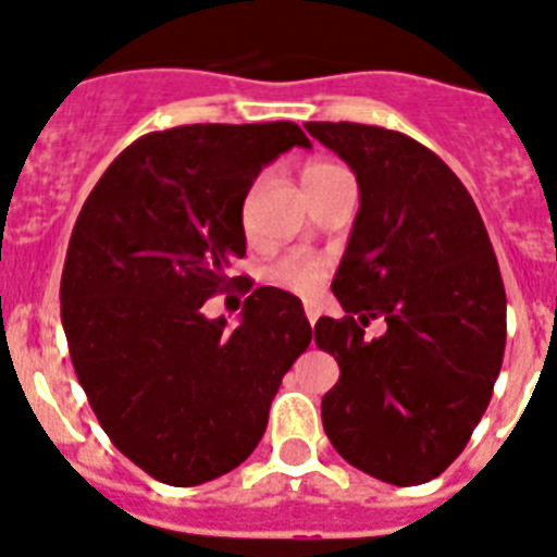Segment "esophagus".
Listing matches in <instances>:
<instances>
[{"label":"esophagus","mask_w":557,"mask_h":557,"mask_svg":"<svg viewBox=\"0 0 557 557\" xmlns=\"http://www.w3.org/2000/svg\"><path fill=\"white\" fill-rule=\"evenodd\" d=\"M306 317H308V322L314 325L317 317H320V308H317V306H306Z\"/></svg>","instance_id":"obj_1"}]
</instances>
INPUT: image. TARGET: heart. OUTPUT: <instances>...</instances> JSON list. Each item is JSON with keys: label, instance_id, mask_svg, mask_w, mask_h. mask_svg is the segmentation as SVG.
Masks as SVG:
<instances>
[{"label": "heart", "instance_id": "b5f03b06", "mask_svg": "<svg viewBox=\"0 0 557 557\" xmlns=\"http://www.w3.org/2000/svg\"><path fill=\"white\" fill-rule=\"evenodd\" d=\"M348 175L343 166H336L331 161H311L306 163V170H302V186L306 191L311 189H320V186L331 184L336 177ZM322 263L314 260V257H300V255H292V257H283L277 263L269 269V280L271 283H277L283 288H292V292H311L322 280Z\"/></svg>", "mask_w": 557, "mask_h": 557}]
</instances>
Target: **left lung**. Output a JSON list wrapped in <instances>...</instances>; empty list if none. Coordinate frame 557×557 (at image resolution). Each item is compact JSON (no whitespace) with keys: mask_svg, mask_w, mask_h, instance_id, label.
I'll list each match as a JSON object with an SVG mask.
<instances>
[{"mask_svg":"<svg viewBox=\"0 0 557 557\" xmlns=\"http://www.w3.org/2000/svg\"><path fill=\"white\" fill-rule=\"evenodd\" d=\"M348 163L359 212L331 283L343 320L314 343L339 366L322 428L348 465L413 487L456 461L487 410L507 343V294L470 191L436 152L396 129L311 121ZM371 319L386 334L368 341Z\"/></svg>","mask_w":557,"mask_h":557,"instance_id":"obj_1","label":"left lung"}]
</instances>
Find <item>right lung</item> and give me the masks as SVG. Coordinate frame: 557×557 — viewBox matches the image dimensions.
I'll list each match as a JSON object with an SVG mask.
<instances>
[{"label": "right lung", "mask_w": 557, "mask_h": 557, "mask_svg": "<svg viewBox=\"0 0 557 557\" xmlns=\"http://www.w3.org/2000/svg\"><path fill=\"white\" fill-rule=\"evenodd\" d=\"M292 147H311L292 121L149 133L107 166L70 235L59 297L78 382L112 445L172 487L249 459L311 343L283 288H255L237 329L200 311L243 286L228 277L246 255L243 200Z\"/></svg>", "instance_id": "add662e5"}]
</instances>
